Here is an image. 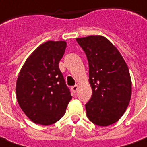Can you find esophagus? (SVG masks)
Wrapping results in <instances>:
<instances>
[{
  "instance_id": "34e87169",
  "label": "esophagus",
  "mask_w": 147,
  "mask_h": 147,
  "mask_svg": "<svg viewBox=\"0 0 147 147\" xmlns=\"http://www.w3.org/2000/svg\"><path fill=\"white\" fill-rule=\"evenodd\" d=\"M71 89L74 93H76V92H77V90H78V84H76L75 86H72Z\"/></svg>"
}]
</instances>
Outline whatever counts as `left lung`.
Here are the masks:
<instances>
[{
    "instance_id": "8db88e82",
    "label": "left lung",
    "mask_w": 147,
    "mask_h": 147,
    "mask_svg": "<svg viewBox=\"0 0 147 147\" xmlns=\"http://www.w3.org/2000/svg\"><path fill=\"white\" fill-rule=\"evenodd\" d=\"M89 63L92 96L86 104L94 124L107 126L118 122L129 105L132 83L129 69L118 49L103 36L76 38Z\"/></svg>"
}]
</instances>
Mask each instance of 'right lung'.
I'll list each match as a JSON object with an SVG mask.
<instances>
[{
	"instance_id": "right-lung-1",
	"label": "right lung",
	"mask_w": 147,
	"mask_h": 147,
	"mask_svg": "<svg viewBox=\"0 0 147 147\" xmlns=\"http://www.w3.org/2000/svg\"><path fill=\"white\" fill-rule=\"evenodd\" d=\"M64 41H48L26 59L16 84L18 104L36 124L48 126L63 117L72 96L59 69Z\"/></svg>"
}]
</instances>
